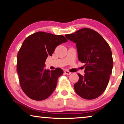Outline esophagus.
<instances>
[{
    "label": "esophagus",
    "mask_w": 124,
    "mask_h": 124,
    "mask_svg": "<svg viewBox=\"0 0 124 124\" xmlns=\"http://www.w3.org/2000/svg\"><path fill=\"white\" fill-rule=\"evenodd\" d=\"M64 73L65 74H67V75H70L71 74V72H69V71H68V70H65L64 71Z\"/></svg>",
    "instance_id": "obj_1"
}]
</instances>
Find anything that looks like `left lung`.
Here are the masks:
<instances>
[{"label":"left lung","mask_w":124,"mask_h":124,"mask_svg":"<svg viewBox=\"0 0 124 124\" xmlns=\"http://www.w3.org/2000/svg\"><path fill=\"white\" fill-rule=\"evenodd\" d=\"M65 37L76 43L78 60L85 64V74H78L79 80L74 85L76 93L85 99L99 97L106 90L112 70L109 45L98 32L89 28L81 29Z\"/></svg>","instance_id":"1"}]
</instances>
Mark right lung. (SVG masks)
<instances>
[{"label": "right lung", "mask_w": 124, "mask_h": 124, "mask_svg": "<svg viewBox=\"0 0 124 124\" xmlns=\"http://www.w3.org/2000/svg\"><path fill=\"white\" fill-rule=\"evenodd\" d=\"M68 41L63 35L38 31L25 39L17 54V69L20 84L30 99L43 101L55 90L58 78L63 70L45 68L48 55L52 56L56 47Z\"/></svg>", "instance_id": "obj_1"}]
</instances>
